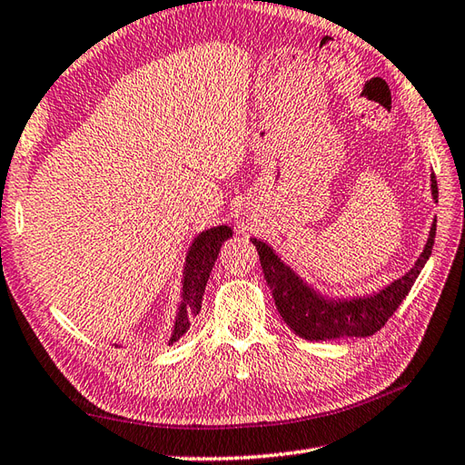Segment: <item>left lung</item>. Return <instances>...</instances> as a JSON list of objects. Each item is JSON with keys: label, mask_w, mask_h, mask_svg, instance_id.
<instances>
[{"label": "left lung", "mask_w": 465, "mask_h": 465, "mask_svg": "<svg viewBox=\"0 0 465 465\" xmlns=\"http://www.w3.org/2000/svg\"><path fill=\"white\" fill-rule=\"evenodd\" d=\"M431 196L438 200L436 176L431 174ZM436 222L431 223L428 243L422 255L406 275L384 287L376 295L356 297L351 301H327L291 272L262 240L252 242L259 253L263 275L272 289L279 315L299 337L307 341H329L341 337H371L384 327L412 289L416 277L422 272L434 247Z\"/></svg>", "instance_id": "8db88e82"}]
</instances>
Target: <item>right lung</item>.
<instances>
[{"label":"right lung","instance_id":"add662e5","mask_svg":"<svg viewBox=\"0 0 465 465\" xmlns=\"http://www.w3.org/2000/svg\"><path fill=\"white\" fill-rule=\"evenodd\" d=\"M232 233L233 232L228 225H218V228L202 232L196 240H193L186 255V267H183L182 303L168 344H174L182 334L190 329L192 317H196L200 312L202 297L203 291H206L212 267L215 263V259H218L222 243L228 240V237H232Z\"/></svg>","mask_w":465,"mask_h":465}]
</instances>
